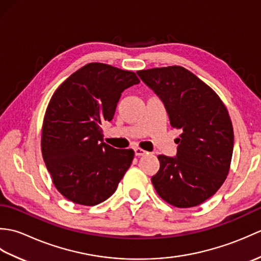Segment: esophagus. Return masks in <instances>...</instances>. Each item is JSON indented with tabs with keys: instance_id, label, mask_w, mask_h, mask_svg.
Instances as JSON below:
<instances>
[{
	"instance_id": "34e87169",
	"label": "esophagus",
	"mask_w": 261,
	"mask_h": 261,
	"mask_svg": "<svg viewBox=\"0 0 261 261\" xmlns=\"http://www.w3.org/2000/svg\"><path fill=\"white\" fill-rule=\"evenodd\" d=\"M146 153H147V151L143 150V149H141V148H135V154H136V156L140 157V156H143V154H146Z\"/></svg>"
}]
</instances>
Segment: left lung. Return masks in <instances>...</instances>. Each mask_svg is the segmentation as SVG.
<instances>
[{"label": "left lung", "mask_w": 261, "mask_h": 261, "mask_svg": "<svg viewBox=\"0 0 261 261\" xmlns=\"http://www.w3.org/2000/svg\"><path fill=\"white\" fill-rule=\"evenodd\" d=\"M162 99L170 125L180 130L175 157L159 154L151 177L164 201L180 208L197 206L213 196L229 174L233 127L218 94L180 66L137 71Z\"/></svg>", "instance_id": "left-lung-1"}]
</instances>
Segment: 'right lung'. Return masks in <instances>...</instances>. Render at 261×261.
<instances>
[{
	"mask_svg": "<svg viewBox=\"0 0 261 261\" xmlns=\"http://www.w3.org/2000/svg\"><path fill=\"white\" fill-rule=\"evenodd\" d=\"M134 71L91 63L71 74L51 96L41 132V151L58 192L93 206L115 192L135 152L103 142L121 93L139 84Z\"/></svg>",
	"mask_w": 261,
	"mask_h": 261,
	"instance_id": "right-lung-1",
	"label": "right lung"
}]
</instances>
